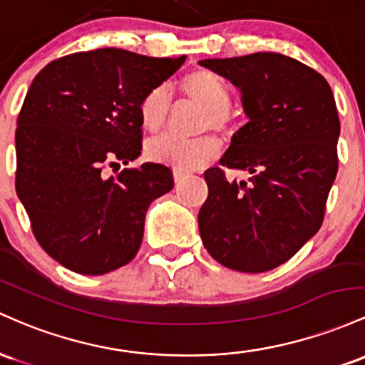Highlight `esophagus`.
<instances>
[{
	"label": "esophagus",
	"mask_w": 365,
	"mask_h": 365,
	"mask_svg": "<svg viewBox=\"0 0 365 365\" xmlns=\"http://www.w3.org/2000/svg\"><path fill=\"white\" fill-rule=\"evenodd\" d=\"M186 178H187L186 172H182V170H179V169L174 170V181H175V182H181V181H184V179H186Z\"/></svg>",
	"instance_id": "obj_1"
}]
</instances>
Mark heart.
Returning a JSON list of instances; mask_svg holds the SVG:
<instances>
[{
  "mask_svg": "<svg viewBox=\"0 0 365 365\" xmlns=\"http://www.w3.org/2000/svg\"><path fill=\"white\" fill-rule=\"evenodd\" d=\"M178 89L186 100L203 106L200 115L198 133L215 130L220 134L231 133L235 117L229 110L231 91L226 81L207 68H196L178 81ZM170 96L163 88H151L143 94L138 103V117L141 128L150 134H157L165 128L170 113ZM220 146L210 134L195 139L162 136L148 145V155L155 160L167 162L181 170H195L210 163L219 155Z\"/></svg>",
  "mask_w": 365,
  "mask_h": 365,
  "instance_id": "b5f03b06",
  "label": "heart"
}]
</instances>
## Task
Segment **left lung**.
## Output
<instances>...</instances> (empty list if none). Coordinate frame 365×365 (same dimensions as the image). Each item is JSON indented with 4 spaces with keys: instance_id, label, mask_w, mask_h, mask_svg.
<instances>
[{
    "instance_id": "1",
    "label": "left lung",
    "mask_w": 365,
    "mask_h": 365,
    "mask_svg": "<svg viewBox=\"0 0 365 365\" xmlns=\"http://www.w3.org/2000/svg\"><path fill=\"white\" fill-rule=\"evenodd\" d=\"M200 65L241 91L250 120L220 158L248 170L250 182L205 172L207 202L198 227L205 248L224 267L265 272L288 262L324 220L338 172L339 118L324 77L279 53H253Z\"/></svg>"
}]
</instances>
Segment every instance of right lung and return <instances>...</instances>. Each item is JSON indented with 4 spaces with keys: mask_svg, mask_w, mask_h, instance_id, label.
I'll return each instance as SVG.
<instances>
[{
    "mask_svg": "<svg viewBox=\"0 0 365 365\" xmlns=\"http://www.w3.org/2000/svg\"><path fill=\"white\" fill-rule=\"evenodd\" d=\"M184 60L101 48L53 60L32 81L15 130V187L41 248L63 267L100 276L136 257L146 210L174 178L162 163L118 167L141 155L139 100Z\"/></svg>",
    "mask_w": 365,
    "mask_h": 365,
    "instance_id": "right-lung-1",
    "label": "right lung"
}]
</instances>
